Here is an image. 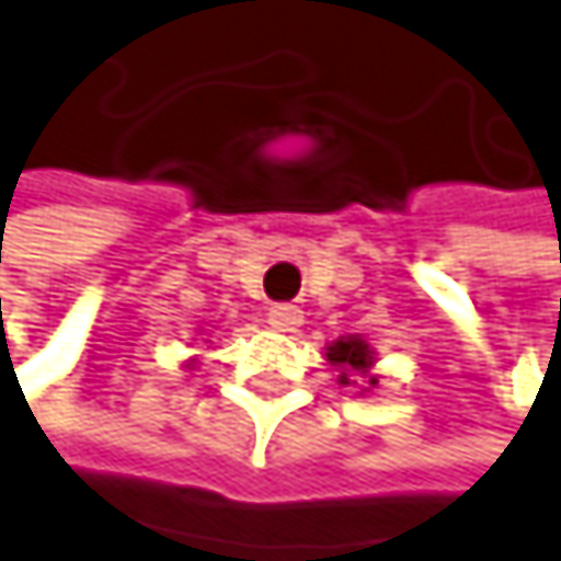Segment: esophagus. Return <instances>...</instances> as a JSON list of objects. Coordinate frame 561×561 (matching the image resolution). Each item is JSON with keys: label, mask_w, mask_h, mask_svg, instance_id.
Listing matches in <instances>:
<instances>
[{"label": "esophagus", "mask_w": 561, "mask_h": 561, "mask_svg": "<svg viewBox=\"0 0 561 561\" xmlns=\"http://www.w3.org/2000/svg\"><path fill=\"white\" fill-rule=\"evenodd\" d=\"M302 322V312L296 306H272L268 309V325L275 332H293Z\"/></svg>", "instance_id": "obj_1"}]
</instances>
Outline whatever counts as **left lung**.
I'll list each match as a JSON object with an SVG mask.
<instances>
[{"label": "left lung", "mask_w": 561, "mask_h": 561, "mask_svg": "<svg viewBox=\"0 0 561 561\" xmlns=\"http://www.w3.org/2000/svg\"><path fill=\"white\" fill-rule=\"evenodd\" d=\"M329 363L339 366V382H348V376L373 366V352L363 339H339L329 345ZM369 386H376V379H369Z\"/></svg>", "instance_id": "1"}]
</instances>
